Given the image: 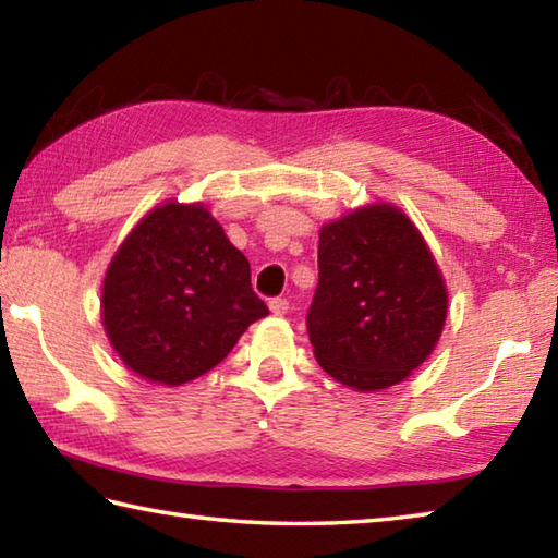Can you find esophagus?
<instances>
[{"label": "esophagus", "mask_w": 558, "mask_h": 558, "mask_svg": "<svg viewBox=\"0 0 558 558\" xmlns=\"http://www.w3.org/2000/svg\"><path fill=\"white\" fill-rule=\"evenodd\" d=\"M268 307H270V312H272V314L282 316V314H288V310H290V302H288L286 298H272V300L268 302Z\"/></svg>", "instance_id": "34e87169"}]
</instances>
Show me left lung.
<instances>
[{
  "label": "left lung",
  "mask_w": 558,
  "mask_h": 558,
  "mask_svg": "<svg viewBox=\"0 0 558 558\" xmlns=\"http://www.w3.org/2000/svg\"><path fill=\"white\" fill-rule=\"evenodd\" d=\"M440 270L397 207L369 205L319 234V282L307 331L319 365L357 391L407 379L438 343Z\"/></svg>",
  "instance_id": "left-lung-1"
}]
</instances>
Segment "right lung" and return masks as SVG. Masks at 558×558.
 Masks as SVG:
<instances>
[{
	"label": "right lung",
	"mask_w": 558,
	"mask_h": 558,
	"mask_svg": "<svg viewBox=\"0 0 558 558\" xmlns=\"http://www.w3.org/2000/svg\"><path fill=\"white\" fill-rule=\"evenodd\" d=\"M104 326L140 377L183 385L222 363L268 314L251 266L201 205L151 210L118 248L104 280Z\"/></svg>",
	"instance_id": "1"
}]
</instances>
